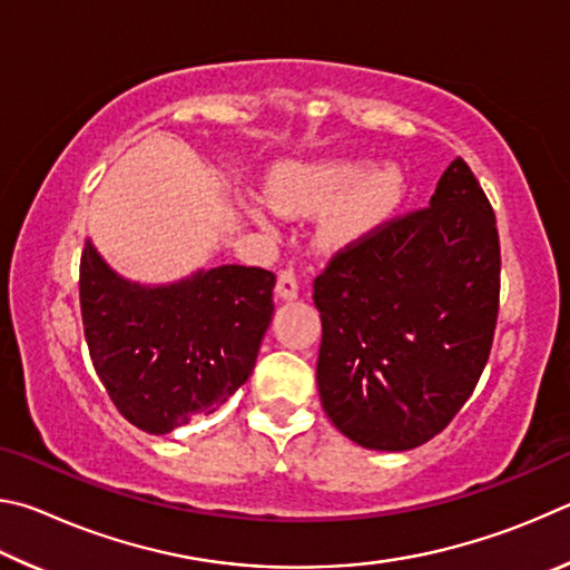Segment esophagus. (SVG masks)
Segmentation results:
<instances>
[{
	"mask_svg": "<svg viewBox=\"0 0 570 570\" xmlns=\"http://www.w3.org/2000/svg\"><path fill=\"white\" fill-rule=\"evenodd\" d=\"M276 292L282 298H296L298 296V276L292 266H286L278 272L276 278Z\"/></svg>",
	"mask_w": 570,
	"mask_h": 570,
	"instance_id": "34e87169",
	"label": "esophagus"
}]
</instances>
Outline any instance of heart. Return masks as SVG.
I'll use <instances>...</instances> for the list:
<instances>
[{"mask_svg": "<svg viewBox=\"0 0 570 570\" xmlns=\"http://www.w3.org/2000/svg\"><path fill=\"white\" fill-rule=\"evenodd\" d=\"M356 178L346 163H320L288 176L274 188V206L284 214H316L332 206ZM400 198V178L394 170H374L356 180L350 193L324 220V234L332 240H350L377 226Z\"/></svg>", "mask_w": 570, "mask_h": 570, "instance_id": "b5f03b06", "label": "heart"}]
</instances>
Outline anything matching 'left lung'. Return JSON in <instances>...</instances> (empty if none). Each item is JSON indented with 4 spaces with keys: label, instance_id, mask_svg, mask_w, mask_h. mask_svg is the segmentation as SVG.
Listing matches in <instances>:
<instances>
[{
    "label": "left lung",
    "instance_id": "1",
    "mask_svg": "<svg viewBox=\"0 0 570 570\" xmlns=\"http://www.w3.org/2000/svg\"><path fill=\"white\" fill-rule=\"evenodd\" d=\"M316 382L334 428L370 450L440 435L475 390L500 308L495 210L455 158L430 206L354 238L314 278Z\"/></svg>",
    "mask_w": 570,
    "mask_h": 570
}]
</instances>
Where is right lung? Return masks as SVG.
I'll list each match as a JSON object with an SVG mask.
<instances>
[{
	"label": "right lung",
	"mask_w": 570,
	"mask_h": 570,
	"mask_svg": "<svg viewBox=\"0 0 570 570\" xmlns=\"http://www.w3.org/2000/svg\"><path fill=\"white\" fill-rule=\"evenodd\" d=\"M276 276L218 266L188 282L146 288L122 282L88 244L80 312L90 360L125 420L168 435L214 412L254 372L272 324Z\"/></svg>",
	"instance_id": "obj_1"
}]
</instances>
